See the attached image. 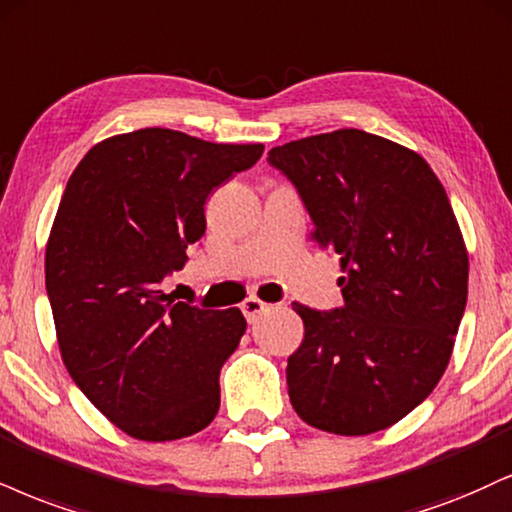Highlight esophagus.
Returning a JSON list of instances; mask_svg holds the SVG:
<instances>
[{
    "label": "esophagus",
    "instance_id": "1",
    "mask_svg": "<svg viewBox=\"0 0 512 512\" xmlns=\"http://www.w3.org/2000/svg\"><path fill=\"white\" fill-rule=\"evenodd\" d=\"M266 311H268V304H263V301L256 299V296H251V299H246L242 304V313L249 323H256V320Z\"/></svg>",
    "mask_w": 512,
    "mask_h": 512
}]
</instances>
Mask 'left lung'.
<instances>
[{
	"label": "left lung",
	"mask_w": 512,
	"mask_h": 512,
	"mask_svg": "<svg viewBox=\"0 0 512 512\" xmlns=\"http://www.w3.org/2000/svg\"><path fill=\"white\" fill-rule=\"evenodd\" d=\"M339 256L344 306L296 304L304 342L287 361L289 401L323 432L361 437L420 406L449 365L468 301V249L420 154L344 128L268 151Z\"/></svg>",
	"instance_id": "1"
}]
</instances>
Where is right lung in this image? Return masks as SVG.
<instances>
[{
    "instance_id": "add662e5",
    "label": "right lung",
    "mask_w": 512,
    "mask_h": 512,
    "mask_svg": "<svg viewBox=\"0 0 512 512\" xmlns=\"http://www.w3.org/2000/svg\"><path fill=\"white\" fill-rule=\"evenodd\" d=\"M261 154L144 128L94 144L68 178L44 256L56 339L82 394L130 437L173 441L216 418L244 315L175 301L161 282L206 232L208 194Z\"/></svg>"
}]
</instances>
